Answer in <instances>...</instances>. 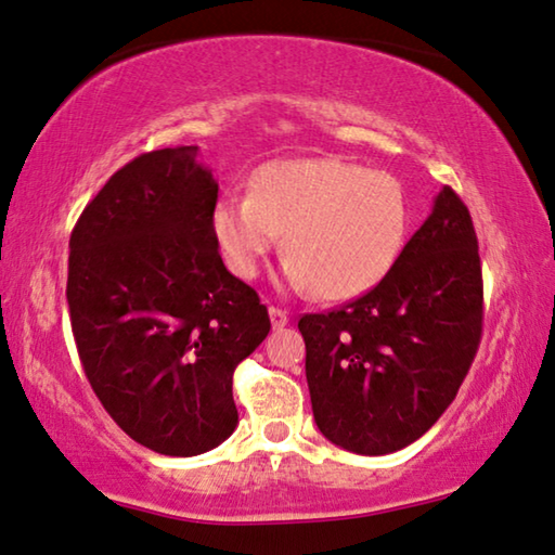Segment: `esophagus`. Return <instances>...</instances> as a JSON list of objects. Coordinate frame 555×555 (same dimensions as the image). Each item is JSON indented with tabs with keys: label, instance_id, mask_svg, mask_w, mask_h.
<instances>
[{
	"label": "esophagus",
	"instance_id": "34e87169",
	"mask_svg": "<svg viewBox=\"0 0 555 555\" xmlns=\"http://www.w3.org/2000/svg\"><path fill=\"white\" fill-rule=\"evenodd\" d=\"M269 318H271V325H274V331H281V327L288 325V313L279 306H269Z\"/></svg>",
	"mask_w": 555,
	"mask_h": 555
}]
</instances>
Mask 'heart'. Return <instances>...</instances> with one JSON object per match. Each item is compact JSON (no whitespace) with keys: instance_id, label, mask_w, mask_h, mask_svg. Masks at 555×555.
Returning <instances> with one entry per match:
<instances>
[{"instance_id":"heart-1","label":"heart","mask_w":555,"mask_h":555,"mask_svg":"<svg viewBox=\"0 0 555 555\" xmlns=\"http://www.w3.org/2000/svg\"><path fill=\"white\" fill-rule=\"evenodd\" d=\"M397 178L337 156L279 158L257 168L251 193L224 195L212 234L228 267L255 279L284 232V279L325 300L362 296L389 274L409 237Z\"/></svg>"}]
</instances>
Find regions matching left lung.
Returning <instances> with one entry per match:
<instances>
[{
    "label": "left lung",
    "instance_id": "left-lung-1",
    "mask_svg": "<svg viewBox=\"0 0 555 555\" xmlns=\"http://www.w3.org/2000/svg\"><path fill=\"white\" fill-rule=\"evenodd\" d=\"M313 418L357 455L411 446L455 399L482 335V269L465 203L443 185L377 286L298 321Z\"/></svg>",
    "mask_w": 555,
    "mask_h": 555
}]
</instances>
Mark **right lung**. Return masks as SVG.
I'll list each match as a JSON object with an SVG mask.
<instances>
[{"label": "right lung", "instance_id": "obj_1", "mask_svg": "<svg viewBox=\"0 0 555 555\" xmlns=\"http://www.w3.org/2000/svg\"><path fill=\"white\" fill-rule=\"evenodd\" d=\"M218 181L198 146L137 156L70 234L68 308L92 391L137 443L208 453L237 428L232 372L269 335L257 291L222 264Z\"/></svg>", "mask_w": 555, "mask_h": 555}]
</instances>
